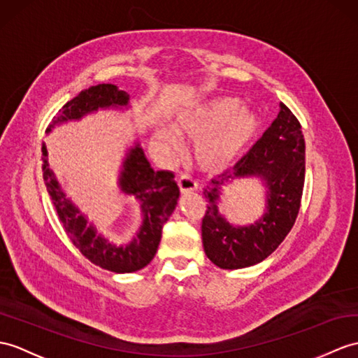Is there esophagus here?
I'll use <instances>...</instances> for the list:
<instances>
[{"instance_id": "1", "label": "esophagus", "mask_w": 358, "mask_h": 358, "mask_svg": "<svg viewBox=\"0 0 358 358\" xmlns=\"http://www.w3.org/2000/svg\"><path fill=\"white\" fill-rule=\"evenodd\" d=\"M177 185L181 190V194H187V192H192V190H196V181L189 176H181L177 180Z\"/></svg>"}]
</instances>
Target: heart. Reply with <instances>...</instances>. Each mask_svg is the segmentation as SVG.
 I'll list each match as a JSON object with an SVG mask.
<instances>
[{"label":"heart","instance_id":"heart-1","mask_svg":"<svg viewBox=\"0 0 358 358\" xmlns=\"http://www.w3.org/2000/svg\"><path fill=\"white\" fill-rule=\"evenodd\" d=\"M239 108L238 99L218 97L177 117L178 134L196 140L194 159L199 169L210 173L226 169L255 138L259 119L253 111ZM176 131L159 128L154 132L155 146L166 157H173L181 151Z\"/></svg>","mask_w":358,"mask_h":358}]
</instances>
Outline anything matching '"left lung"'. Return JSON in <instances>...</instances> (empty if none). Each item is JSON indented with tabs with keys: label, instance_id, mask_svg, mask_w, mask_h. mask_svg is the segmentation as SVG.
I'll list each match as a JSON object with an SVG mask.
<instances>
[{
	"label": "left lung",
	"instance_id": "obj_1",
	"mask_svg": "<svg viewBox=\"0 0 358 358\" xmlns=\"http://www.w3.org/2000/svg\"><path fill=\"white\" fill-rule=\"evenodd\" d=\"M278 117L234 171L212 180L204 189L203 244L220 268L238 270L259 264L280 245L294 226L305 182V140L292 110L280 103ZM259 175L268 181V212L252 227L234 228L217 213L222 185L236 178Z\"/></svg>",
	"mask_w": 358,
	"mask_h": 358
}]
</instances>
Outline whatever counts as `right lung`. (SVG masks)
<instances>
[{
    "instance_id": "add662e5",
    "label": "right lung",
    "mask_w": 358,
    "mask_h": 358,
    "mask_svg": "<svg viewBox=\"0 0 358 358\" xmlns=\"http://www.w3.org/2000/svg\"><path fill=\"white\" fill-rule=\"evenodd\" d=\"M129 101L127 91L119 90L113 84H99L90 87L66 102L57 113L47 132L57 123L76 120L99 108L124 106ZM43 177L47 192L52 198L57 217L66 236L79 248L90 262L114 273H132L152 261L157 247L162 239V229L169 220L177 206L180 189L173 181V173L168 171H154L146 160L143 149L138 145L132 148L123 164L120 176V187L124 194L134 195L140 199L143 210V226L132 243L124 247L114 245L96 234L80 212L65 196L59 182L48 168L47 148L43 143Z\"/></svg>"
}]
</instances>
